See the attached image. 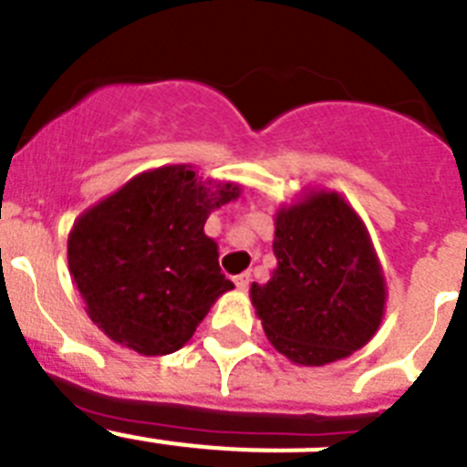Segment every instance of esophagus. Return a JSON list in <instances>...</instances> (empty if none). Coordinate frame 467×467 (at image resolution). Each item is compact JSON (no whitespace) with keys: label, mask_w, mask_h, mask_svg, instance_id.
<instances>
[{"label":"esophagus","mask_w":467,"mask_h":467,"mask_svg":"<svg viewBox=\"0 0 467 467\" xmlns=\"http://www.w3.org/2000/svg\"><path fill=\"white\" fill-rule=\"evenodd\" d=\"M250 280H253V275H250V274H241V275H236V278H234V283H236L238 290L245 292L247 287H250Z\"/></svg>","instance_id":"1"}]
</instances>
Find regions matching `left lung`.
<instances>
[{"label": "left lung", "mask_w": 467, "mask_h": 467, "mask_svg": "<svg viewBox=\"0 0 467 467\" xmlns=\"http://www.w3.org/2000/svg\"><path fill=\"white\" fill-rule=\"evenodd\" d=\"M278 269L253 283L264 334L292 365L323 367L372 341L386 316V275L372 236L339 192H301L274 214Z\"/></svg>", "instance_id": "obj_1"}]
</instances>
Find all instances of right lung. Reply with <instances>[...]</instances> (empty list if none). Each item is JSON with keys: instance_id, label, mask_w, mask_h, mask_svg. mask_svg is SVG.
Here are the masks:
<instances>
[{"instance_id": "obj_1", "label": "right lung", "mask_w": 467, "mask_h": 467, "mask_svg": "<svg viewBox=\"0 0 467 467\" xmlns=\"http://www.w3.org/2000/svg\"><path fill=\"white\" fill-rule=\"evenodd\" d=\"M241 192L175 163L140 172L77 217L69 275L88 317L114 344L150 358L175 353L234 290L203 226Z\"/></svg>"}]
</instances>
